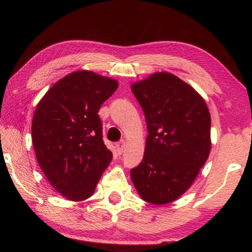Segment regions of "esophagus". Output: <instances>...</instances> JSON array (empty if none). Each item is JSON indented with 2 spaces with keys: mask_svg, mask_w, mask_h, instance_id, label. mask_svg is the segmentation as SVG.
<instances>
[{
  "mask_svg": "<svg viewBox=\"0 0 252 252\" xmlns=\"http://www.w3.org/2000/svg\"><path fill=\"white\" fill-rule=\"evenodd\" d=\"M116 147H117V151L119 155H122V153L125 152V149H126V141L125 140H121V141H119L116 144Z\"/></svg>",
  "mask_w": 252,
  "mask_h": 252,
  "instance_id": "1",
  "label": "esophagus"
}]
</instances>
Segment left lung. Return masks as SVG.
Listing matches in <instances>:
<instances>
[{"label":"left lung","instance_id":"8db88e82","mask_svg":"<svg viewBox=\"0 0 252 252\" xmlns=\"http://www.w3.org/2000/svg\"><path fill=\"white\" fill-rule=\"evenodd\" d=\"M149 134L143 160L131 179L144 201L172 202L192 185L211 149V118L203 97L168 72L131 85Z\"/></svg>","mask_w":252,"mask_h":252}]
</instances>
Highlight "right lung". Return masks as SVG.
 <instances>
[{
    "instance_id": "add662e5",
    "label": "right lung",
    "mask_w": 252,
    "mask_h": 252,
    "mask_svg": "<svg viewBox=\"0 0 252 252\" xmlns=\"http://www.w3.org/2000/svg\"><path fill=\"white\" fill-rule=\"evenodd\" d=\"M118 81L92 71L59 80L37 104L32 121L36 160L58 192L72 201L91 197L112 160L97 112Z\"/></svg>"
}]
</instances>
